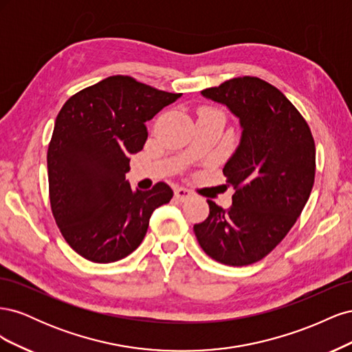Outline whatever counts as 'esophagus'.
Listing matches in <instances>:
<instances>
[{
  "mask_svg": "<svg viewBox=\"0 0 352 352\" xmlns=\"http://www.w3.org/2000/svg\"><path fill=\"white\" fill-rule=\"evenodd\" d=\"M175 197H176L177 201L184 202V201H188L190 197H192V192H190V190L186 189V188L179 186V188L175 189Z\"/></svg>",
  "mask_w": 352,
  "mask_h": 352,
  "instance_id": "34e87169",
  "label": "esophagus"
}]
</instances>
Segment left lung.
I'll return each mask as SVG.
<instances>
[{
  "label": "left lung",
  "mask_w": 352,
  "mask_h": 352,
  "mask_svg": "<svg viewBox=\"0 0 352 352\" xmlns=\"http://www.w3.org/2000/svg\"><path fill=\"white\" fill-rule=\"evenodd\" d=\"M201 95L238 117L242 133L223 167L236 189L232 207L207 199L210 214L194 232L212 260L248 265L276 248L307 204L316 173L314 140L292 102L258 78L230 79Z\"/></svg>",
  "instance_id": "obj_1"
}]
</instances>
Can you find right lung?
<instances>
[{
	"label": "right lung",
	"mask_w": 352,
	"mask_h": 352,
	"mask_svg": "<svg viewBox=\"0 0 352 352\" xmlns=\"http://www.w3.org/2000/svg\"><path fill=\"white\" fill-rule=\"evenodd\" d=\"M180 95L110 76L63 105L48 145L50 201L63 236L83 258L127 257L141 245L153 211L172 199L167 184L133 190L126 173L148 138L145 123Z\"/></svg>",
	"instance_id": "1"
}]
</instances>
